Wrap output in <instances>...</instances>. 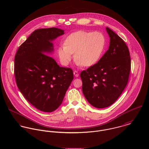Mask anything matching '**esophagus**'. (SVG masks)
Segmentation results:
<instances>
[{"mask_svg":"<svg viewBox=\"0 0 149 149\" xmlns=\"http://www.w3.org/2000/svg\"><path fill=\"white\" fill-rule=\"evenodd\" d=\"M73 74H74V75L76 77H78L79 76V72H78L77 70H74V71L73 72Z\"/></svg>","mask_w":149,"mask_h":149,"instance_id":"obj_1","label":"esophagus"}]
</instances>
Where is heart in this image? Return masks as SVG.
I'll return each mask as SVG.
<instances>
[{
	"instance_id": "heart-1",
	"label": "heart",
	"mask_w": 149,
	"mask_h": 149,
	"mask_svg": "<svg viewBox=\"0 0 149 149\" xmlns=\"http://www.w3.org/2000/svg\"><path fill=\"white\" fill-rule=\"evenodd\" d=\"M64 45L57 50L60 61L63 65L70 64L74 53L77 65L91 66L100 58L106 46V38L100 32L79 30L69 35Z\"/></svg>"
}]
</instances>
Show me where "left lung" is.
Masks as SVG:
<instances>
[{
	"instance_id": "obj_1",
	"label": "left lung",
	"mask_w": 149,
	"mask_h": 149,
	"mask_svg": "<svg viewBox=\"0 0 149 149\" xmlns=\"http://www.w3.org/2000/svg\"><path fill=\"white\" fill-rule=\"evenodd\" d=\"M106 31L110 38L108 50L97 63L80 73L83 93L89 103L97 108L116 102L127 84L131 69L126 44L108 27Z\"/></svg>"
}]
</instances>
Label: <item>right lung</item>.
I'll use <instances>...</instances> for the list:
<instances>
[{
    "label": "right lung",
    "instance_id": "obj_1",
    "mask_svg": "<svg viewBox=\"0 0 149 149\" xmlns=\"http://www.w3.org/2000/svg\"><path fill=\"white\" fill-rule=\"evenodd\" d=\"M64 34L56 27L37 29L18 48L14 59L17 86L25 99L38 109L55 111L62 104L73 80V70L60 67L47 56L54 51L53 41Z\"/></svg>",
    "mask_w": 149,
    "mask_h": 149
}]
</instances>
